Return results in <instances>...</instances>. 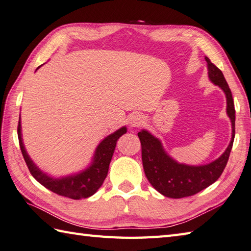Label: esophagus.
I'll return each mask as SVG.
<instances>
[{
    "label": "esophagus",
    "mask_w": 251,
    "mask_h": 251,
    "mask_svg": "<svg viewBox=\"0 0 251 251\" xmlns=\"http://www.w3.org/2000/svg\"><path fill=\"white\" fill-rule=\"evenodd\" d=\"M145 124V117L141 114L132 115L130 118V126L132 129H137Z\"/></svg>",
    "instance_id": "1"
}]
</instances>
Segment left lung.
<instances>
[{
	"instance_id": "8db88e82",
	"label": "left lung",
	"mask_w": 251,
	"mask_h": 251,
	"mask_svg": "<svg viewBox=\"0 0 251 251\" xmlns=\"http://www.w3.org/2000/svg\"><path fill=\"white\" fill-rule=\"evenodd\" d=\"M209 80L218 85L226 97V114L232 124V139L226 151L218 159L201 166L180 163L167 154L161 141L147 130L137 133L142 145V160L147 180L156 191L170 198L188 197L199 193L216 182L226 168L235 137V108L232 92L226 78L210 59L204 57Z\"/></svg>"
}]
</instances>
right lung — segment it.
Returning a JSON list of instances; mask_svg holds the SVG:
<instances>
[{
	"mask_svg": "<svg viewBox=\"0 0 251 251\" xmlns=\"http://www.w3.org/2000/svg\"><path fill=\"white\" fill-rule=\"evenodd\" d=\"M41 66H39L37 70ZM17 132L19 146L20 150H22L24 159L27 163L30 173L35 180L40 184H42L44 187H47L48 190L52 191L55 194H58L60 196L71 199H81L92 196L101 186V184H103L107 176V173H108L109 163L111 161L112 155H114L117 141L119 140L121 135L126 133V127H120V129L111 133L108 136H106L100 143L99 146L96 147L93 158H92L91 165L88 168L78 173H75V175L61 177H53L47 175V173L39 169V167L30 158L23 142L20 116Z\"/></svg>",
	"mask_w": 251,
	"mask_h": 251,
	"instance_id": "right-lung-1",
	"label": "right lung"
}]
</instances>
